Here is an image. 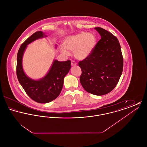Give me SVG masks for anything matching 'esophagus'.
Wrapping results in <instances>:
<instances>
[{
  "label": "esophagus",
  "mask_w": 147,
  "mask_h": 147,
  "mask_svg": "<svg viewBox=\"0 0 147 147\" xmlns=\"http://www.w3.org/2000/svg\"><path fill=\"white\" fill-rule=\"evenodd\" d=\"M77 65V63L74 61H71V66H75Z\"/></svg>",
  "instance_id": "34e87169"
}]
</instances>
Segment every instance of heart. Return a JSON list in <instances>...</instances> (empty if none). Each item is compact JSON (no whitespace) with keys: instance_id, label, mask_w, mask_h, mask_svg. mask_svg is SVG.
<instances>
[{"instance_id":"heart-1","label":"heart","mask_w":147,"mask_h":147,"mask_svg":"<svg viewBox=\"0 0 147 147\" xmlns=\"http://www.w3.org/2000/svg\"><path fill=\"white\" fill-rule=\"evenodd\" d=\"M96 45V38L91 33L82 32L67 37L64 41V47L60 48L62 53L68 55L74 52L76 58L83 59L89 56Z\"/></svg>"}]
</instances>
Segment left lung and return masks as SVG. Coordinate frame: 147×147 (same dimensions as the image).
<instances>
[{"instance_id":"obj_1","label":"left lung","mask_w":147,"mask_h":147,"mask_svg":"<svg viewBox=\"0 0 147 147\" xmlns=\"http://www.w3.org/2000/svg\"><path fill=\"white\" fill-rule=\"evenodd\" d=\"M101 36L91 54L78 63L82 69L80 82L84 89L93 95H103L116 87L122 73L123 59L116 36L99 27Z\"/></svg>"}]
</instances>
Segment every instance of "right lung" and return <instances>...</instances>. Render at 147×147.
Wrapping results in <instances>:
<instances>
[{
    "mask_svg": "<svg viewBox=\"0 0 147 147\" xmlns=\"http://www.w3.org/2000/svg\"><path fill=\"white\" fill-rule=\"evenodd\" d=\"M47 36L42 31H37L24 42L18 51L16 75L22 87L32 100L38 103H48L56 99L60 94L63 79L71 68L70 60L55 61L47 74L40 80H34L27 77L22 67V58L27 45L39 38Z\"/></svg>",
    "mask_w": 147,
    "mask_h": 147,
    "instance_id": "add662e5",
    "label": "right lung"
}]
</instances>
